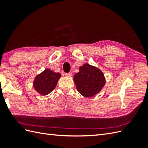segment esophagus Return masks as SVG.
<instances>
[{
	"mask_svg": "<svg viewBox=\"0 0 148 148\" xmlns=\"http://www.w3.org/2000/svg\"><path fill=\"white\" fill-rule=\"evenodd\" d=\"M65 76L67 77H72V73H65Z\"/></svg>",
	"mask_w": 148,
	"mask_h": 148,
	"instance_id": "1",
	"label": "esophagus"
}]
</instances>
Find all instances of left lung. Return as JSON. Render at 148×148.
<instances>
[{"mask_svg": "<svg viewBox=\"0 0 148 148\" xmlns=\"http://www.w3.org/2000/svg\"><path fill=\"white\" fill-rule=\"evenodd\" d=\"M77 91L82 96L91 97L101 91L106 80L102 71L97 67L84 64L73 77Z\"/></svg>", "mask_w": 148, "mask_h": 148, "instance_id": "1", "label": "left lung"}]
</instances>
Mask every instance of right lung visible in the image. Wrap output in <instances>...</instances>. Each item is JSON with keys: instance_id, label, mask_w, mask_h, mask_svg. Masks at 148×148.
I'll return each instance as SVG.
<instances>
[{"instance_id": "1", "label": "right lung", "mask_w": 148, "mask_h": 148, "mask_svg": "<svg viewBox=\"0 0 148 148\" xmlns=\"http://www.w3.org/2000/svg\"><path fill=\"white\" fill-rule=\"evenodd\" d=\"M60 77V73L46 69L36 76L33 80V86L35 91L40 95L46 96L55 89Z\"/></svg>"}]
</instances>
